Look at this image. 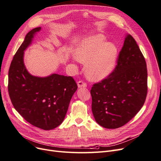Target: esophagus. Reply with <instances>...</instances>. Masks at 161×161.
Returning <instances> with one entry per match:
<instances>
[{
  "instance_id": "1",
  "label": "esophagus",
  "mask_w": 161,
  "mask_h": 161,
  "mask_svg": "<svg viewBox=\"0 0 161 161\" xmlns=\"http://www.w3.org/2000/svg\"><path fill=\"white\" fill-rule=\"evenodd\" d=\"M77 85H78L79 88H82V87H86L87 85L86 83L83 82L82 80H79L78 82H77Z\"/></svg>"
}]
</instances>
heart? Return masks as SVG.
<instances>
[{
    "instance_id": "b5f03b06",
    "label": "heart",
    "mask_w": 161,
    "mask_h": 161,
    "mask_svg": "<svg viewBox=\"0 0 161 161\" xmlns=\"http://www.w3.org/2000/svg\"><path fill=\"white\" fill-rule=\"evenodd\" d=\"M106 42L103 35H94L82 40L74 49L75 59L86 63L85 71L91 79L99 80L106 78L116 65L118 47L112 42Z\"/></svg>"
}]
</instances>
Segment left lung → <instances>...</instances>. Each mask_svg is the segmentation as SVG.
Returning a JSON list of instances; mask_svg holds the SVG:
<instances>
[{"label": "left lung", "mask_w": 161, "mask_h": 161, "mask_svg": "<svg viewBox=\"0 0 161 161\" xmlns=\"http://www.w3.org/2000/svg\"><path fill=\"white\" fill-rule=\"evenodd\" d=\"M113 72L91 90L92 111L97 123L116 129L129 122L143 106L147 94V69L143 55L127 35Z\"/></svg>", "instance_id": "obj_1"}]
</instances>
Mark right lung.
I'll list each match as a JSON object with an SVG mask.
<instances>
[{
  "instance_id": "right-lung-1",
  "label": "right lung",
  "mask_w": 161,
  "mask_h": 161,
  "mask_svg": "<svg viewBox=\"0 0 161 161\" xmlns=\"http://www.w3.org/2000/svg\"><path fill=\"white\" fill-rule=\"evenodd\" d=\"M41 27L30 31L12 59L8 90L16 110L31 125L44 130L59 126L65 119L77 85L72 76L52 74L46 77L30 75L24 63V50Z\"/></svg>"
}]
</instances>
